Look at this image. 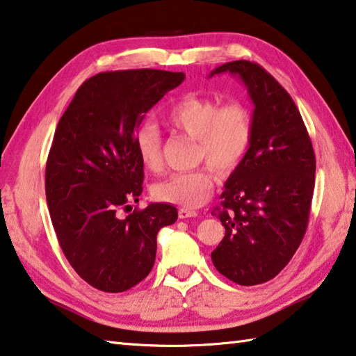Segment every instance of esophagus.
I'll list each match as a JSON object with an SVG mask.
<instances>
[{
  "instance_id": "esophagus-1",
  "label": "esophagus",
  "mask_w": 356,
  "mask_h": 356,
  "mask_svg": "<svg viewBox=\"0 0 356 356\" xmlns=\"http://www.w3.org/2000/svg\"><path fill=\"white\" fill-rule=\"evenodd\" d=\"M197 216V211L196 210H191V209H179V218L180 219H188V218H196Z\"/></svg>"
}]
</instances>
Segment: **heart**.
I'll list each match as a JSON object with an SVG mask.
<instances>
[{
  "label": "heart",
  "mask_w": 356,
  "mask_h": 356,
  "mask_svg": "<svg viewBox=\"0 0 356 356\" xmlns=\"http://www.w3.org/2000/svg\"><path fill=\"white\" fill-rule=\"evenodd\" d=\"M171 131L196 140V161L207 160L219 171L230 172L249 152L254 137V120L248 106L232 101L219 106L210 96L185 95L163 115ZM135 147L146 170L161 168V138L154 124H143L135 134ZM211 165L191 171L174 172L154 186V196L161 202L196 209L210 197L216 174Z\"/></svg>",
  "instance_id": "obj_1"
}]
</instances>
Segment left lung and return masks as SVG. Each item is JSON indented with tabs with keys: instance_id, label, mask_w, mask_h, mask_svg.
<instances>
[{
	"instance_id": "8db88e82",
	"label": "left lung",
	"mask_w": 356,
	"mask_h": 356,
	"mask_svg": "<svg viewBox=\"0 0 356 356\" xmlns=\"http://www.w3.org/2000/svg\"><path fill=\"white\" fill-rule=\"evenodd\" d=\"M240 76L254 102L249 152L225 182L213 209L225 235L211 252L215 268L243 286L268 282L286 266L308 227L316 157L299 108L289 93L255 62L215 68Z\"/></svg>"
}]
</instances>
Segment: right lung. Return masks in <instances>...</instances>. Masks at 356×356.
<instances>
[{
  "label": "right lung",
  "mask_w": 356,
  "mask_h": 356,
  "mask_svg": "<svg viewBox=\"0 0 356 356\" xmlns=\"http://www.w3.org/2000/svg\"><path fill=\"white\" fill-rule=\"evenodd\" d=\"M184 79L151 68L98 73L77 88L57 124L44 172L51 221L71 268L104 293L146 279L159 230L177 221L170 204H149L126 218L120 210L143 191L135 147L140 122Z\"/></svg>",
  "instance_id": "obj_1"
}]
</instances>
